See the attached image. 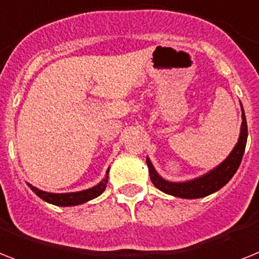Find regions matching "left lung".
<instances>
[{"mask_svg": "<svg viewBox=\"0 0 259 259\" xmlns=\"http://www.w3.org/2000/svg\"><path fill=\"white\" fill-rule=\"evenodd\" d=\"M246 141H247V123H246L245 113H242V125H241V134H239L238 142H237L235 148L230 153V155L218 167H215V169L202 176V177L197 178V180L176 184V182H169V181H165L163 178L159 177L154 167H153V165H151L150 159L148 158L146 163H148L151 182H153L155 188L166 193V194L176 195V197H180V198L194 199L206 197V195L211 194L214 191L220 190L221 188H224L225 185L232 180V177L238 170L239 165H241V161H242L246 148Z\"/></svg>", "mask_w": 259, "mask_h": 259, "instance_id": "obj_1", "label": "left lung"}]
</instances>
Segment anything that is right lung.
<instances>
[{"instance_id":"obj_1","label":"right lung","mask_w":259,"mask_h":259,"mask_svg":"<svg viewBox=\"0 0 259 259\" xmlns=\"http://www.w3.org/2000/svg\"><path fill=\"white\" fill-rule=\"evenodd\" d=\"M109 170L106 171V177L104 178L102 182L94 186L92 189H88V190L78 191V193H65V194H53V193H46V191L38 190L34 186L29 185V188L34 191L35 194L38 195L39 198L46 201V202L53 203L57 206H73V205H79V203L88 202L90 199L96 198L100 194L104 193V190L106 189V185H108V178H109Z\"/></svg>"}]
</instances>
